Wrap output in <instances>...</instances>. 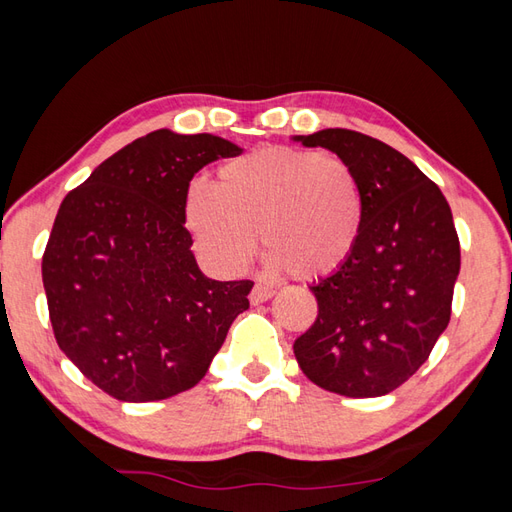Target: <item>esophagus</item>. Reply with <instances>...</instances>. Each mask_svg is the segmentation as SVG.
<instances>
[{
    "mask_svg": "<svg viewBox=\"0 0 512 512\" xmlns=\"http://www.w3.org/2000/svg\"><path fill=\"white\" fill-rule=\"evenodd\" d=\"M273 295H275V290L270 288V286H266V284H255L253 290H250V303H253V306H259V303L268 301Z\"/></svg>",
    "mask_w": 512,
    "mask_h": 512,
    "instance_id": "esophagus-1",
    "label": "esophagus"
}]
</instances>
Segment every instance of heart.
Masks as SVG:
<instances>
[{"label": "heart", "mask_w": 512, "mask_h": 512, "mask_svg": "<svg viewBox=\"0 0 512 512\" xmlns=\"http://www.w3.org/2000/svg\"><path fill=\"white\" fill-rule=\"evenodd\" d=\"M184 222L206 262L244 270L259 237L266 262L301 279L347 264L363 228V189L350 162L314 149L266 147L228 160L220 184L189 182Z\"/></svg>", "instance_id": "obj_1"}]
</instances>
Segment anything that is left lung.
Listing matches in <instances>:
<instances>
[{"mask_svg": "<svg viewBox=\"0 0 512 512\" xmlns=\"http://www.w3.org/2000/svg\"><path fill=\"white\" fill-rule=\"evenodd\" d=\"M350 162L363 189V228L352 257L310 286L317 321L295 341L314 385L347 398L400 387L427 361L451 319L460 239L449 202L413 162L352 129L295 136Z\"/></svg>", "mask_w": 512, "mask_h": 512, "instance_id": "left-lung-1", "label": "left lung"}]
</instances>
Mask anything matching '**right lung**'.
<instances>
[{
  "label": "right lung",
  "instance_id": "obj_1",
  "mask_svg": "<svg viewBox=\"0 0 512 512\" xmlns=\"http://www.w3.org/2000/svg\"><path fill=\"white\" fill-rule=\"evenodd\" d=\"M242 147L158 129L65 195L41 275L61 352L116 400H165L198 385L253 281L204 277L184 228L195 173Z\"/></svg>",
  "mask_w": 512,
  "mask_h": 512
}]
</instances>
